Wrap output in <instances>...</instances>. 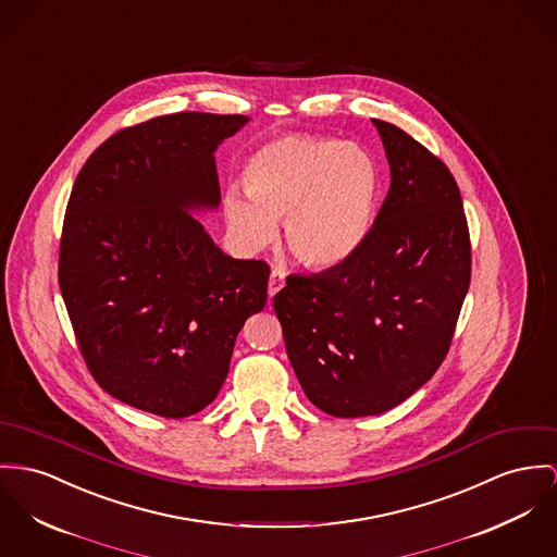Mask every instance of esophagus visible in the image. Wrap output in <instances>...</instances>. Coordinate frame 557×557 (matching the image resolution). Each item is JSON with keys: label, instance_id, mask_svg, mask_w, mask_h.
<instances>
[{"label": "esophagus", "instance_id": "34e87169", "mask_svg": "<svg viewBox=\"0 0 557 557\" xmlns=\"http://www.w3.org/2000/svg\"><path fill=\"white\" fill-rule=\"evenodd\" d=\"M284 288V273L282 271H271L269 277V297H275Z\"/></svg>", "mask_w": 557, "mask_h": 557}]
</instances>
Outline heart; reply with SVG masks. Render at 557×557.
<instances>
[{
    "instance_id": "obj_1",
    "label": "heart",
    "mask_w": 557,
    "mask_h": 557,
    "mask_svg": "<svg viewBox=\"0 0 557 557\" xmlns=\"http://www.w3.org/2000/svg\"><path fill=\"white\" fill-rule=\"evenodd\" d=\"M246 190L224 197L228 233L260 252L284 220L288 250L309 269H333L367 242L380 197V172L360 146L324 135H286L264 144L244 172Z\"/></svg>"
}]
</instances>
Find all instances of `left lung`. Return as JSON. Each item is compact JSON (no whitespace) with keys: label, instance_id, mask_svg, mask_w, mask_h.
Here are the masks:
<instances>
[{"label":"left lung","instance_id":"1","mask_svg":"<svg viewBox=\"0 0 557 557\" xmlns=\"http://www.w3.org/2000/svg\"><path fill=\"white\" fill-rule=\"evenodd\" d=\"M389 190L367 242L339 267L290 275L273 297L305 396L335 418L380 416L445 360L471 284L458 184L409 133L375 121Z\"/></svg>","mask_w":557,"mask_h":557}]
</instances>
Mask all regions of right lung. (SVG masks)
<instances>
[{
	"label": "right lung",
	"instance_id": "1",
	"mask_svg": "<svg viewBox=\"0 0 557 557\" xmlns=\"http://www.w3.org/2000/svg\"><path fill=\"white\" fill-rule=\"evenodd\" d=\"M250 119L177 112L106 139L63 220L59 288L95 382L161 418L208 407L269 264L224 255L193 212L215 210V148Z\"/></svg>",
	"mask_w": 557,
	"mask_h": 557
}]
</instances>
